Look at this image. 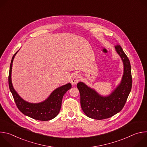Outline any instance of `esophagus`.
Returning <instances> with one entry per match:
<instances>
[{
	"mask_svg": "<svg viewBox=\"0 0 147 147\" xmlns=\"http://www.w3.org/2000/svg\"><path fill=\"white\" fill-rule=\"evenodd\" d=\"M81 76L80 74H74L71 78V82L72 84H76L81 80Z\"/></svg>",
	"mask_w": 147,
	"mask_h": 147,
	"instance_id": "esophagus-1",
	"label": "esophagus"
}]
</instances>
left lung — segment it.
Returning a JSON list of instances; mask_svg holds the SVG:
<instances>
[{"label": "left lung", "instance_id": "1", "mask_svg": "<svg viewBox=\"0 0 147 147\" xmlns=\"http://www.w3.org/2000/svg\"><path fill=\"white\" fill-rule=\"evenodd\" d=\"M115 48L123 61L124 71L120 83L111 94L102 96L82 82L77 85L80 94L81 108L88 117L102 120L114 116L123 109L131 91L132 77L130 60L120 45H117Z\"/></svg>", "mask_w": 147, "mask_h": 147}]
</instances>
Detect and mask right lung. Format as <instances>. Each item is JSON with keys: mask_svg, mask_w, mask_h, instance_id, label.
<instances>
[{"mask_svg": "<svg viewBox=\"0 0 147 147\" xmlns=\"http://www.w3.org/2000/svg\"><path fill=\"white\" fill-rule=\"evenodd\" d=\"M18 51L15 53L12 57L9 74V88L16 105L20 112L30 117L40 121L50 120L56 117L59 114L61 106L63 96L71 88V84L70 83H68L66 85L56 88L46 100L42 102L32 103L24 100L15 91L11 82L13 61Z\"/></svg>", "mask_w": 147, "mask_h": 147, "instance_id": "right-lung-1", "label": "right lung"}]
</instances>
